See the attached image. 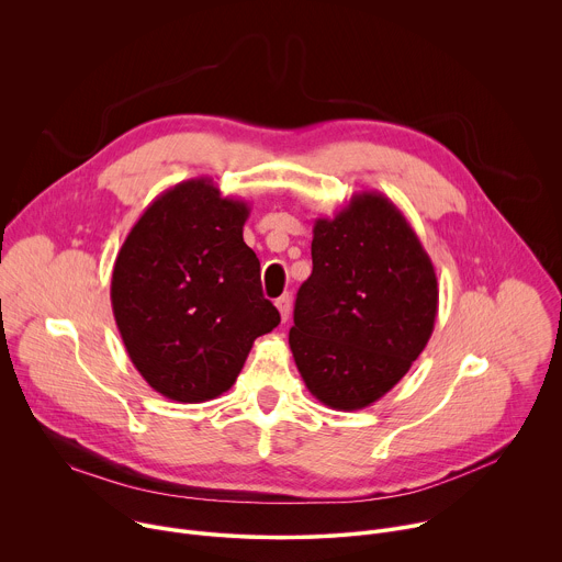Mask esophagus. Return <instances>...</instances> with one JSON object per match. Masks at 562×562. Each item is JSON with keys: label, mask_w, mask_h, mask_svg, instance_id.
Returning a JSON list of instances; mask_svg holds the SVG:
<instances>
[{"label": "esophagus", "mask_w": 562, "mask_h": 562, "mask_svg": "<svg viewBox=\"0 0 562 562\" xmlns=\"http://www.w3.org/2000/svg\"><path fill=\"white\" fill-rule=\"evenodd\" d=\"M276 306H278V311H280L282 323H286V319L291 317V295L284 293L282 297H278V300H276Z\"/></svg>", "instance_id": "34e87169"}]
</instances>
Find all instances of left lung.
Masks as SVG:
<instances>
[{"label":"left lung","mask_w":562,"mask_h":562,"mask_svg":"<svg viewBox=\"0 0 562 562\" xmlns=\"http://www.w3.org/2000/svg\"><path fill=\"white\" fill-rule=\"evenodd\" d=\"M313 271L300 286L289 345L319 403L356 412L391 391L427 347L438 315L431 258L378 191L317 217Z\"/></svg>","instance_id":"8db88e82"}]
</instances>
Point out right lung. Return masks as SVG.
Segmentation results:
<instances>
[{"mask_svg": "<svg viewBox=\"0 0 562 562\" xmlns=\"http://www.w3.org/2000/svg\"><path fill=\"white\" fill-rule=\"evenodd\" d=\"M251 209L211 178L157 195L115 258L113 315L139 375L169 400L228 391L256 338L280 325L243 228Z\"/></svg>", "mask_w": 562, "mask_h": 562, "instance_id": "1", "label": "right lung"}]
</instances>
